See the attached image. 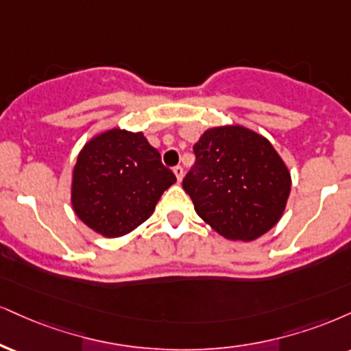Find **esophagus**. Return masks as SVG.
Instances as JSON below:
<instances>
[{"label":"esophagus","mask_w":351,"mask_h":351,"mask_svg":"<svg viewBox=\"0 0 351 351\" xmlns=\"http://www.w3.org/2000/svg\"><path fill=\"white\" fill-rule=\"evenodd\" d=\"M173 173H175L176 180H178V181L183 180V167H180V165H178V167L173 168Z\"/></svg>","instance_id":"obj_1"}]
</instances>
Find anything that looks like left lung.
Segmentation results:
<instances>
[{
	"label": "left lung",
	"instance_id": "left-lung-1",
	"mask_svg": "<svg viewBox=\"0 0 351 351\" xmlns=\"http://www.w3.org/2000/svg\"><path fill=\"white\" fill-rule=\"evenodd\" d=\"M183 180L194 209L217 234L252 242L276 226L291 193V173L268 138L243 125L208 129L193 147Z\"/></svg>",
	"mask_w": 351,
	"mask_h": 351
}]
</instances>
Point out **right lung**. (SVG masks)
I'll list each match as a JSON object with an SVG mask.
<instances>
[{"mask_svg": "<svg viewBox=\"0 0 351 351\" xmlns=\"http://www.w3.org/2000/svg\"><path fill=\"white\" fill-rule=\"evenodd\" d=\"M176 176L142 132L109 129L84 143L71 178V206L103 237H122L152 216Z\"/></svg>", "mask_w": 351, "mask_h": 351, "instance_id": "right-lung-1", "label": "right lung"}]
</instances>
